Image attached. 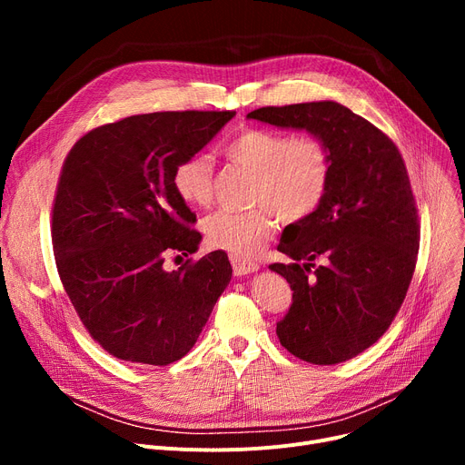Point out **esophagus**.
I'll return each instance as SVG.
<instances>
[{"label": "esophagus", "instance_id": "34e87169", "mask_svg": "<svg viewBox=\"0 0 465 465\" xmlns=\"http://www.w3.org/2000/svg\"><path fill=\"white\" fill-rule=\"evenodd\" d=\"M230 260H232V267H233V275H237V277L249 275V273H254L260 270V263H256V262H249V260H242L237 256H230Z\"/></svg>", "mask_w": 465, "mask_h": 465}]
</instances>
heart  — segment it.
<instances>
[{"instance_id": "heart-1", "label": "heart", "mask_w": 465, "mask_h": 465, "mask_svg": "<svg viewBox=\"0 0 465 465\" xmlns=\"http://www.w3.org/2000/svg\"><path fill=\"white\" fill-rule=\"evenodd\" d=\"M230 163L254 173L247 213H216L203 223L209 245L237 258L256 256L286 223H303L324 203L333 156L328 143L314 134L292 135L282 130L245 128L223 149ZM173 188L179 200L192 209L213 202L214 163L203 153H192L173 169Z\"/></svg>"}]
</instances>
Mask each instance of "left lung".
<instances>
[{
  "instance_id": "8db88e82",
  "label": "left lung",
  "mask_w": 465,
  "mask_h": 465,
  "mask_svg": "<svg viewBox=\"0 0 465 465\" xmlns=\"http://www.w3.org/2000/svg\"><path fill=\"white\" fill-rule=\"evenodd\" d=\"M247 116L307 130L330 146L326 200L284 230L277 251L294 263L270 270L292 288V305L277 322L281 345L316 365L347 361L392 324L417 265L419 209L401 153L370 120L335 102L262 107Z\"/></svg>"
}]
</instances>
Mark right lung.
<instances>
[{"label": "right lung", "instance_id": "obj_1", "mask_svg": "<svg viewBox=\"0 0 465 465\" xmlns=\"http://www.w3.org/2000/svg\"><path fill=\"white\" fill-rule=\"evenodd\" d=\"M233 114L126 116L86 132L64 160L51 220L58 275L90 337L118 360H181L232 279L223 251L188 258L175 272L163 262L195 252L202 239L173 169Z\"/></svg>", "mask_w": 465, "mask_h": 465}]
</instances>
